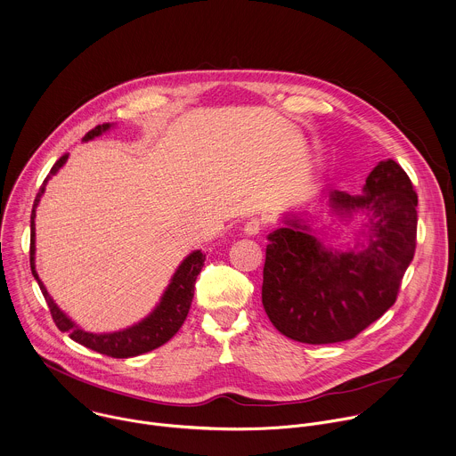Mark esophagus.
Masks as SVG:
<instances>
[{
    "mask_svg": "<svg viewBox=\"0 0 456 456\" xmlns=\"http://www.w3.org/2000/svg\"><path fill=\"white\" fill-rule=\"evenodd\" d=\"M261 229H263V222H261L259 218H250V220L243 225V231H245L247 236H256V234L261 232Z\"/></svg>",
    "mask_w": 456,
    "mask_h": 456,
    "instance_id": "obj_1",
    "label": "esophagus"
}]
</instances>
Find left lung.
Segmentation results:
<instances>
[{"mask_svg": "<svg viewBox=\"0 0 456 456\" xmlns=\"http://www.w3.org/2000/svg\"><path fill=\"white\" fill-rule=\"evenodd\" d=\"M336 215L368 211L364 241L352 250L327 248L293 216L268 234L263 307L286 338L307 345L354 339L395 305L414 259L418 193L395 161H380L362 195L329 190Z\"/></svg>", "mask_w": 456, "mask_h": 456, "instance_id": "obj_1", "label": "left lung"}]
</instances>
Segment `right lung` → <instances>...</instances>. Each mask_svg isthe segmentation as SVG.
Masks as SVG:
<instances>
[{
	"mask_svg": "<svg viewBox=\"0 0 456 456\" xmlns=\"http://www.w3.org/2000/svg\"><path fill=\"white\" fill-rule=\"evenodd\" d=\"M111 124H102V126H95L92 131H88L85 134V142L92 140L95 136H99L101 133H104L106 129H110ZM69 154H63L49 170L47 177L44 179L35 202H33V209H31V216H29V227H31V234H29V266H31V273L35 277V281L38 282V288L47 302V307L51 311L53 322L54 325L61 330L67 332L69 338L97 354L113 357V359H127V357H136L142 354H147L161 345H165L167 341H170L177 330L181 329V325L184 323L188 311L191 307V300H193V289H195V281L197 275L200 273L204 261H206V254H202L200 250L191 252L177 268V272L174 273L168 288L165 289L159 304L156 305V309L140 323L118 330V332H111V334H92V332H85L83 329H79L74 322H70L60 309L58 305L53 302V298L49 297L47 289L44 288V284L40 282L37 270H35V208L38 206V200L45 190V183L51 179V175H54L67 161Z\"/></svg>",
	"mask_w": 456,
	"mask_h": 456,
	"instance_id": "1",
	"label": "right lung"
}]
</instances>
